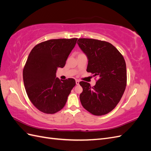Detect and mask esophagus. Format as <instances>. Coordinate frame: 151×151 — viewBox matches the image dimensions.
I'll use <instances>...</instances> for the list:
<instances>
[{"label":"esophagus","instance_id":"obj_1","mask_svg":"<svg viewBox=\"0 0 151 151\" xmlns=\"http://www.w3.org/2000/svg\"><path fill=\"white\" fill-rule=\"evenodd\" d=\"M76 83L77 85H79V80H76Z\"/></svg>","mask_w":151,"mask_h":151}]
</instances>
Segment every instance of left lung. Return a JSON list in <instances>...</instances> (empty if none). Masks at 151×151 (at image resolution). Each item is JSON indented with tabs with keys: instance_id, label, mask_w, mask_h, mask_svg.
<instances>
[{
	"instance_id": "8db88e82",
	"label": "left lung",
	"mask_w": 151,
	"mask_h": 151,
	"mask_svg": "<svg viewBox=\"0 0 151 151\" xmlns=\"http://www.w3.org/2000/svg\"><path fill=\"white\" fill-rule=\"evenodd\" d=\"M77 42L88 59L87 72L99 77L93 87L87 82H80L83 89L80 94L81 103L94 115H106L116 107L125 90L124 58L108 42L89 38H80Z\"/></svg>"
}]
</instances>
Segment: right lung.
Instances as JSON below:
<instances>
[{"label":"right lung","mask_w":151,"mask_h":151,"mask_svg":"<svg viewBox=\"0 0 151 151\" xmlns=\"http://www.w3.org/2000/svg\"><path fill=\"white\" fill-rule=\"evenodd\" d=\"M77 38L53 39L40 43L31 50L22 72L25 89L31 102L40 111L58 112L65 106L76 85L74 79L56 77L58 67L65 66Z\"/></svg>","instance_id":"right-lung-1"}]
</instances>
